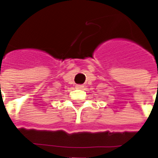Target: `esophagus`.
Masks as SVG:
<instances>
[{
  "instance_id": "obj_1",
  "label": "esophagus",
  "mask_w": 158,
  "mask_h": 158,
  "mask_svg": "<svg viewBox=\"0 0 158 158\" xmlns=\"http://www.w3.org/2000/svg\"><path fill=\"white\" fill-rule=\"evenodd\" d=\"M75 88H76V89H83V88H84V85H76Z\"/></svg>"
}]
</instances>
